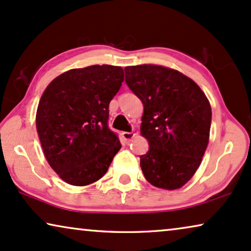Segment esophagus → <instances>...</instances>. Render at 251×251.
I'll use <instances>...</instances> for the list:
<instances>
[{"label": "esophagus", "mask_w": 251, "mask_h": 251, "mask_svg": "<svg viewBox=\"0 0 251 251\" xmlns=\"http://www.w3.org/2000/svg\"><path fill=\"white\" fill-rule=\"evenodd\" d=\"M121 136H122V138L126 140V142H129L130 139H132L133 137H135V133H133V132H126V131H123V132L121 133Z\"/></svg>", "instance_id": "1"}]
</instances>
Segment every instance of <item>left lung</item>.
<instances>
[{
	"mask_svg": "<svg viewBox=\"0 0 251 251\" xmlns=\"http://www.w3.org/2000/svg\"><path fill=\"white\" fill-rule=\"evenodd\" d=\"M125 72L144 105L140 132L150 145L140 155L144 176L153 186L177 190L193 177L208 146L209 100L193 80L171 68L139 65Z\"/></svg>",
	"mask_w": 251,
	"mask_h": 251,
	"instance_id": "1",
	"label": "left lung"
}]
</instances>
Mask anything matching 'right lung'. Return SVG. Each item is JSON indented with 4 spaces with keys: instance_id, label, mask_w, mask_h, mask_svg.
<instances>
[{
    "instance_id": "obj_1",
    "label": "right lung",
    "mask_w": 251,
    "mask_h": 251,
    "mask_svg": "<svg viewBox=\"0 0 251 251\" xmlns=\"http://www.w3.org/2000/svg\"><path fill=\"white\" fill-rule=\"evenodd\" d=\"M123 77L122 67L94 65L65 72L44 90L37 133L50 167L66 183L85 186L100 179L121 149L108 126V106Z\"/></svg>"
}]
</instances>
